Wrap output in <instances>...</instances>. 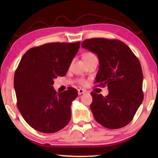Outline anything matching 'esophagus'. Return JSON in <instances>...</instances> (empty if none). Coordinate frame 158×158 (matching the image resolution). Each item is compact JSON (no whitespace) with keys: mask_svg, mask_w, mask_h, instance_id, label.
Listing matches in <instances>:
<instances>
[{"mask_svg":"<svg viewBox=\"0 0 158 158\" xmlns=\"http://www.w3.org/2000/svg\"><path fill=\"white\" fill-rule=\"evenodd\" d=\"M85 92H86V90H84V89H78V93H79V95L84 94V93H85Z\"/></svg>","mask_w":158,"mask_h":158,"instance_id":"34e87169","label":"esophagus"}]
</instances>
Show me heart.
<instances>
[{"label": "heart", "mask_w": 158, "mask_h": 158, "mask_svg": "<svg viewBox=\"0 0 158 158\" xmlns=\"http://www.w3.org/2000/svg\"><path fill=\"white\" fill-rule=\"evenodd\" d=\"M95 54H93V53H90V52H89V53H85V54L83 56V59L84 60H87V59H89V58H91L93 57H95ZM79 83L80 84H81L83 85H85V81L84 79H79Z\"/></svg>", "instance_id": "obj_1"}]
</instances>
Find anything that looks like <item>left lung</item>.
Segmentation results:
<instances>
[{
    "label": "left lung",
    "instance_id": "left-lung-1",
    "mask_svg": "<svg viewBox=\"0 0 158 158\" xmlns=\"http://www.w3.org/2000/svg\"><path fill=\"white\" fill-rule=\"evenodd\" d=\"M81 47L95 53L100 61L95 84L107 85L109 94L90 93V107L95 121L109 129H118L132 121L142 103L143 73L130 47L118 40L91 38Z\"/></svg>",
    "mask_w": 158,
    "mask_h": 158
}]
</instances>
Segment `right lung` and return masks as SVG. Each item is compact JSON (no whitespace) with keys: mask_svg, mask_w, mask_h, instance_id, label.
I'll use <instances>...</instances> for the list:
<instances>
[{"mask_svg":"<svg viewBox=\"0 0 158 158\" xmlns=\"http://www.w3.org/2000/svg\"><path fill=\"white\" fill-rule=\"evenodd\" d=\"M79 47L80 42L47 43L31 48L21 58L14 78L17 105L35 130L53 133L70 121L72 102L78 92L68 87L57 93L53 84L57 77L65 75Z\"/></svg>","mask_w":158,"mask_h":158,"instance_id":"obj_1","label":"right lung"}]
</instances>
